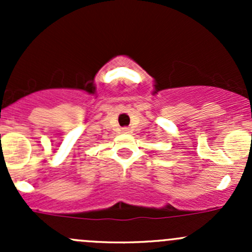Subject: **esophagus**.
Segmentation results:
<instances>
[{
    "label": "esophagus",
    "mask_w": 252,
    "mask_h": 252,
    "mask_svg": "<svg viewBox=\"0 0 252 252\" xmlns=\"http://www.w3.org/2000/svg\"><path fill=\"white\" fill-rule=\"evenodd\" d=\"M129 131H130V130H129V129L128 128H123V133H129Z\"/></svg>",
    "instance_id": "obj_1"
}]
</instances>
